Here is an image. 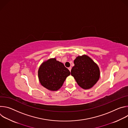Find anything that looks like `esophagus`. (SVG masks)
Segmentation results:
<instances>
[{"label":"esophagus","mask_w":128,"mask_h":128,"mask_svg":"<svg viewBox=\"0 0 128 128\" xmlns=\"http://www.w3.org/2000/svg\"><path fill=\"white\" fill-rule=\"evenodd\" d=\"M68 69H69V70L70 71H71V67H69L68 68Z\"/></svg>","instance_id":"esophagus-1"}]
</instances>
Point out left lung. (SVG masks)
Returning a JSON list of instances; mask_svg holds the SVG:
<instances>
[{"instance_id": "8db88e82", "label": "left lung", "mask_w": 128, "mask_h": 128, "mask_svg": "<svg viewBox=\"0 0 128 128\" xmlns=\"http://www.w3.org/2000/svg\"><path fill=\"white\" fill-rule=\"evenodd\" d=\"M74 64L71 74L78 86L84 89L92 88L100 78V70L97 64L85 54L77 57Z\"/></svg>"}]
</instances>
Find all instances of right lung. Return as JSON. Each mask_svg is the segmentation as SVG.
Returning a JSON list of instances; mask_svg holds the SVG:
<instances>
[{"label":"right lung","mask_w":128,"mask_h":128,"mask_svg":"<svg viewBox=\"0 0 128 128\" xmlns=\"http://www.w3.org/2000/svg\"><path fill=\"white\" fill-rule=\"evenodd\" d=\"M70 74L69 70L64 65L50 58L44 62L38 71V76L41 84L52 91L58 90L62 86L66 78Z\"/></svg>","instance_id":"1"}]
</instances>
